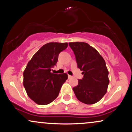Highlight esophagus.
Masks as SVG:
<instances>
[{"label": "esophagus", "mask_w": 132, "mask_h": 132, "mask_svg": "<svg viewBox=\"0 0 132 132\" xmlns=\"http://www.w3.org/2000/svg\"><path fill=\"white\" fill-rule=\"evenodd\" d=\"M71 78H72V76L68 75V79H71Z\"/></svg>", "instance_id": "34e87169"}]
</instances>
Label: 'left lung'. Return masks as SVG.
<instances>
[{"label":"left lung","instance_id":"1","mask_svg":"<svg viewBox=\"0 0 132 132\" xmlns=\"http://www.w3.org/2000/svg\"><path fill=\"white\" fill-rule=\"evenodd\" d=\"M69 45L75 54L78 68L84 75L72 89L77 99L86 104L99 102L107 92L109 84L104 58L95 48L84 42H72Z\"/></svg>","mask_w":132,"mask_h":132}]
</instances>
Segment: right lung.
I'll return each mask as SVG.
<instances>
[{
  "label": "right lung",
  "mask_w": 132,
  "mask_h": 132,
  "mask_svg": "<svg viewBox=\"0 0 132 132\" xmlns=\"http://www.w3.org/2000/svg\"><path fill=\"white\" fill-rule=\"evenodd\" d=\"M68 43L51 42L43 45L28 62L23 72V86L27 95L38 105H47L56 99L68 75L51 72L58 55Z\"/></svg>",
  "instance_id": "obj_1"
}]
</instances>
